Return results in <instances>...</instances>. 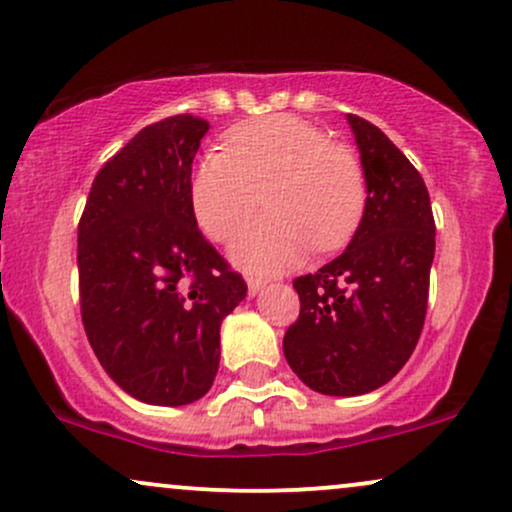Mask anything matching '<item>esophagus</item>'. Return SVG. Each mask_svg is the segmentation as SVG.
<instances>
[{"mask_svg":"<svg viewBox=\"0 0 512 512\" xmlns=\"http://www.w3.org/2000/svg\"><path fill=\"white\" fill-rule=\"evenodd\" d=\"M262 289H264V281L257 279V276H250V279H248V293H250V296H257V293H260Z\"/></svg>","mask_w":512,"mask_h":512,"instance_id":"1","label":"esophagus"}]
</instances>
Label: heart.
Instances as JSON below:
<instances>
[{"instance_id": "obj_1", "label": "heart", "mask_w": 512, "mask_h": 512, "mask_svg": "<svg viewBox=\"0 0 512 512\" xmlns=\"http://www.w3.org/2000/svg\"><path fill=\"white\" fill-rule=\"evenodd\" d=\"M267 192L272 214L233 243V260L248 272H284L317 252L354 238L368 199L361 161L325 129L293 115L243 122L226 134V151L202 156L192 175V209L209 238H233Z\"/></svg>"}]
</instances>
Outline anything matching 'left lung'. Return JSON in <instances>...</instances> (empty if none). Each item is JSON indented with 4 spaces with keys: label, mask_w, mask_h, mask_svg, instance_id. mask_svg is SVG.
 <instances>
[{
    "label": "left lung",
    "mask_w": 512,
    "mask_h": 512,
    "mask_svg": "<svg viewBox=\"0 0 512 512\" xmlns=\"http://www.w3.org/2000/svg\"><path fill=\"white\" fill-rule=\"evenodd\" d=\"M368 199L337 260L298 276V320L284 356L310 390L354 397L392 380L416 349L426 320L436 221L419 170L378 127L349 115Z\"/></svg>",
    "instance_id": "left-lung-1"
}]
</instances>
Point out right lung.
<instances>
[{
  "label": "right lung",
  "instance_id": "right-lung-1",
  "mask_svg": "<svg viewBox=\"0 0 512 512\" xmlns=\"http://www.w3.org/2000/svg\"><path fill=\"white\" fill-rule=\"evenodd\" d=\"M209 122L144 127L98 170L79 221L81 320L105 373L146 404L209 392L219 330L248 284L197 228L192 161Z\"/></svg>",
  "mask_w": 512,
  "mask_h": 512
}]
</instances>
